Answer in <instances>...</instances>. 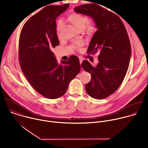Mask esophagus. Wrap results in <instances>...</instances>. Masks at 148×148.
Instances as JSON below:
<instances>
[{
	"mask_svg": "<svg viewBox=\"0 0 148 148\" xmlns=\"http://www.w3.org/2000/svg\"><path fill=\"white\" fill-rule=\"evenodd\" d=\"M82 62V59L81 58H79V63H80V64H81Z\"/></svg>",
	"mask_w": 148,
	"mask_h": 148,
	"instance_id": "34e87169",
	"label": "esophagus"
}]
</instances>
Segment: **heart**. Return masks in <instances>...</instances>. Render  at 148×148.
Wrapping results in <instances>:
<instances>
[{
	"mask_svg": "<svg viewBox=\"0 0 148 148\" xmlns=\"http://www.w3.org/2000/svg\"><path fill=\"white\" fill-rule=\"evenodd\" d=\"M67 19L71 24H73L78 30H84L87 26V33L89 35H91L95 32V27L93 25H87L89 22V18L84 14L72 12L69 13L67 16ZM64 25L62 20H59L56 25L57 33L58 36H60V33ZM82 45V42L79 41L76 43V46L79 47Z\"/></svg>",
	"mask_w": 148,
	"mask_h": 148,
	"instance_id": "1",
	"label": "heart"
}]
</instances>
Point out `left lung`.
<instances>
[{
  "label": "left lung",
  "mask_w": 148,
  "mask_h": 148,
  "mask_svg": "<svg viewBox=\"0 0 148 148\" xmlns=\"http://www.w3.org/2000/svg\"><path fill=\"white\" fill-rule=\"evenodd\" d=\"M95 3L82 5L74 10L91 17L97 29L87 53L99 51L98 64L93 67L84 60L81 66L91 74V81L85 86L87 94L94 99H102L113 94L122 84L129 67L131 47L121 18Z\"/></svg>",
  "instance_id": "1"
}]
</instances>
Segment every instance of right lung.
I'll return each instance as SVG.
<instances>
[{
  "mask_svg": "<svg viewBox=\"0 0 148 148\" xmlns=\"http://www.w3.org/2000/svg\"><path fill=\"white\" fill-rule=\"evenodd\" d=\"M69 7V4L45 7L27 21L20 35L21 69L33 88L49 99L64 95L81 70L77 56L58 64L53 52L59 45L56 19Z\"/></svg>",
  "mask_w": 148,
  "mask_h": 148,
  "instance_id": "obj_1",
  "label": "right lung"
}]
</instances>
